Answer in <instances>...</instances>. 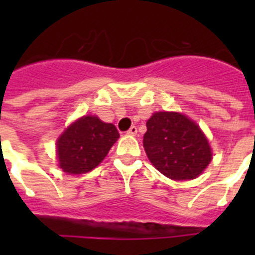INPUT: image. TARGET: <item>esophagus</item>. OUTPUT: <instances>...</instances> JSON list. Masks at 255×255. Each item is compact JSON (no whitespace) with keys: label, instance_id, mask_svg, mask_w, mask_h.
I'll return each instance as SVG.
<instances>
[{"label":"esophagus","instance_id":"esophagus-1","mask_svg":"<svg viewBox=\"0 0 255 255\" xmlns=\"http://www.w3.org/2000/svg\"><path fill=\"white\" fill-rule=\"evenodd\" d=\"M127 133H128V135H131V136H135L136 133H137V128H136L135 126H132V127L127 131Z\"/></svg>","mask_w":255,"mask_h":255}]
</instances>
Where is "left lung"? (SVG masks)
Here are the masks:
<instances>
[{
    "label": "left lung",
    "instance_id": "left-lung-1",
    "mask_svg": "<svg viewBox=\"0 0 255 255\" xmlns=\"http://www.w3.org/2000/svg\"><path fill=\"white\" fill-rule=\"evenodd\" d=\"M143 145L156 169L170 180L198 177L212 161V148L197 123L180 112H155Z\"/></svg>",
    "mask_w": 255,
    "mask_h": 255
}]
</instances>
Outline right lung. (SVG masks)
I'll return each instance as SVG.
<instances>
[{
    "label": "right lung",
    "instance_id": "add662e5",
    "mask_svg": "<svg viewBox=\"0 0 255 255\" xmlns=\"http://www.w3.org/2000/svg\"><path fill=\"white\" fill-rule=\"evenodd\" d=\"M119 139V132L111 123L98 116L86 115L66 128L57 140L59 168L69 174L87 173L99 165Z\"/></svg>",
    "mask_w": 255,
    "mask_h": 255
}]
</instances>
